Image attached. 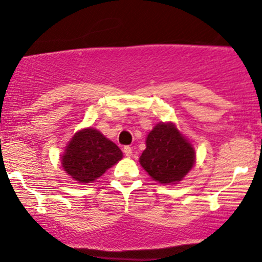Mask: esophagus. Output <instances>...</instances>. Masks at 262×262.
Returning a JSON list of instances; mask_svg holds the SVG:
<instances>
[{
    "label": "esophagus",
    "instance_id": "34e87169",
    "mask_svg": "<svg viewBox=\"0 0 262 262\" xmlns=\"http://www.w3.org/2000/svg\"><path fill=\"white\" fill-rule=\"evenodd\" d=\"M123 154H125L127 157L132 156V148L130 146H125V147H123Z\"/></svg>",
    "mask_w": 262,
    "mask_h": 262
}]
</instances>
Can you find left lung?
I'll list each match as a JSON object with an SVG mask.
<instances>
[{
    "instance_id": "left-lung-1",
    "label": "left lung",
    "mask_w": 262,
    "mask_h": 262,
    "mask_svg": "<svg viewBox=\"0 0 262 262\" xmlns=\"http://www.w3.org/2000/svg\"><path fill=\"white\" fill-rule=\"evenodd\" d=\"M140 164L160 184L179 182L195 164V150L172 123H159L147 135Z\"/></svg>"
}]
</instances>
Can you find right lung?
Masks as SVG:
<instances>
[{
  "label": "right lung",
  "instance_id": "obj_1",
  "mask_svg": "<svg viewBox=\"0 0 262 262\" xmlns=\"http://www.w3.org/2000/svg\"><path fill=\"white\" fill-rule=\"evenodd\" d=\"M122 159L116 143L92 128L78 131L72 137L61 160L64 171L80 184L95 181Z\"/></svg>",
  "mask_w": 262,
  "mask_h": 262
}]
</instances>
